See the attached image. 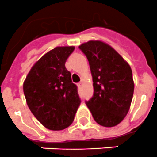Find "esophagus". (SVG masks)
Returning <instances> with one entry per match:
<instances>
[{
  "label": "esophagus",
  "instance_id": "esophagus-1",
  "mask_svg": "<svg viewBox=\"0 0 157 157\" xmlns=\"http://www.w3.org/2000/svg\"><path fill=\"white\" fill-rule=\"evenodd\" d=\"M82 85H83V81H80V82H79V83H78V86H79V87H81V86H82Z\"/></svg>",
  "mask_w": 157,
  "mask_h": 157
}]
</instances>
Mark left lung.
Returning <instances> with one entry per match:
<instances>
[{"instance_id": "obj_1", "label": "left lung", "mask_w": 157, "mask_h": 157, "mask_svg": "<svg viewBox=\"0 0 157 157\" xmlns=\"http://www.w3.org/2000/svg\"><path fill=\"white\" fill-rule=\"evenodd\" d=\"M79 49L88 59L93 76L94 94L86 105L98 124L115 126L131 104L134 89L131 68L113 48L99 40L84 43Z\"/></svg>"}]
</instances>
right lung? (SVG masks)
<instances>
[{"label": "right lung", "mask_w": 157, "mask_h": 157, "mask_svg": "<svg viewBox=\"0 0 157 157\" xmlns=\"http://www.w3.org/2000/svg\"><path fill=\"white\" fill-rule=\"evenodd\" d=\"M75 47H56L42 56L23 83L31 112L50 130H62L74 121L81 98L65 63Z\"/></svg>", "instance_id": "1"}]
</instances>
